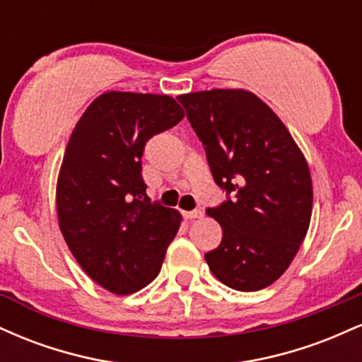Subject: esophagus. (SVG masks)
Returning a JSON list of instances; mask_svg holds the SVG:
<instances>
[{"instance_id": "obj_1", "label": "esophagus", "mask_w": 362, "mask_h": 362, "mask_svg": "<svg viewBox=\"0 0 362 362\" xmlns=\"http://www.w3.org/2000/svg\"><path fill=\"white\" fill-rule=\"evenodd\" d=\"M202 211H190V213H184V218L185 219H199L202 218Z\"/></svg>"}]
</instances>
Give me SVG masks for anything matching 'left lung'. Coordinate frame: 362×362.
<instances>
[{
	"label": "left lung",
	"mask_w": 362,
	"mask_h": 362,
	"mask_svg": "<svg viewBox=\"0 0 362 362\" xmlns=\"http://www.w3.org/2000/svg\"><path fill=\"white\" fill-rule=\"evenodd\" d=\"M177 98L204 144L214 182L233 195L207 209L223 230L219 247L204 255L207 265L231 289L267 288L308 233L313 185L306 158L252 91L214 88Z\"/></svg>",
	"instance_id": "1"
}]
</instances>
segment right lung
Instances as JSON below:
<instances>
[{"label": "right lung", "mask_w": 362, "mask_h": 362, "mask_svg": "<svg viewBox=\"0 0 362 362\" xmlns=\"http://www.w3.org/2000/svg\"><path fill=\"white\" fill-rule=\"evenodd\" d=\"M168 95L105 91L74 126L57 177L61 233L81 269L110 293H136L160 272L182 216L149 202L141 175L144 144L177 126Z\"/></svg>", "instance_id": "add662e5"}]
</instances>
